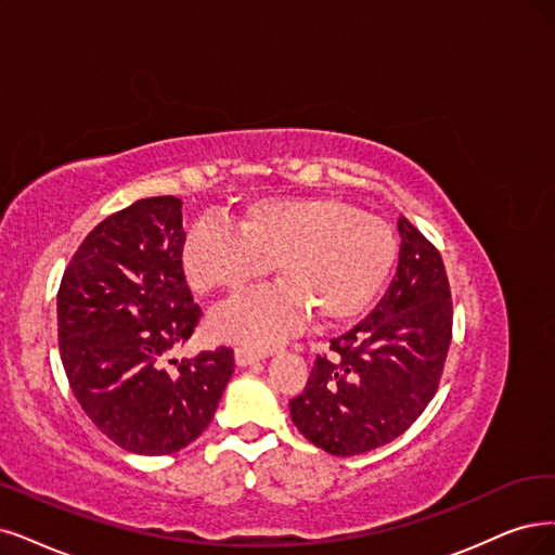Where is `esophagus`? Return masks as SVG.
Returning <instances> with one entry per match:
<instances>
[{"mask_svg":"<svg viewBox=\"0 0 555 555\" xmlns=\"http://www.w3.org/2000/svg\"><path fill=\"white\" fill-rule=\"evenodd\" d=\"M260 359H264V352L249 350V347H237V350H235V363H237L240 367H244V365H251V363H258Z\"/></svg>","mask_w":555,"mask_h":555,"instance_id":"obj_1","label":"esophagus"}]
</instances>
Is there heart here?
Segmentation results:
<instances>
[{"label": "heart", "mask_w": 555, "mask_h": 555, "mask_svg": "<svg viewBox=\"0 0 555 555\" xmlns=\"http://www.w3.org/2000/svg\"><path fill=\"white\" fill-rule=\"evenodd\" d=\"M235 235L198 223L182 244V272L201 293L235 295L274 264V291L217 311V340L267 347L295 332L306 311L318 324L354 320L391 272L398 242L384 219L334 196L262 198L233 217Z\"/></svg>", "instance_id": "1"}]
</instances>
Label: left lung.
I'll list each match as a JSON object with an SVG mask.
<instances>
[{"label": "left lung", "instance_id": "1", "mask_svg": "<svg viewBox=\"0 0 555 555\" xmlns=\"http://www.w3.org/2000/svg\"><path fill=\"white\" fill-rule=\"evenodd\" d=\"M388 291L354 330L318 357L291 400L299 433L326 453L352 457L398 439L435 398L453 336V301L439 251L404 217Z\"/></svg>", "mask_w": 555, "mask_h": 555}]
</instances>
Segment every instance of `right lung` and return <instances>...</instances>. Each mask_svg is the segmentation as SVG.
<instances>
[{"label": "right lung", "instance_id": "right-lung-1", "mask_svg": "<svg viewBox=\"0 0 555 555\" xmlns=\"http://www.w3.org/2000/svg\"><path fill=\"white\" fill-rule=\"evenodd\" d=\"M182 244V201L141 198L85 237L56 295L73 393L102 435L137 455H169L201 437L235 367L231 347L164 367L201 318Z\"/></svg>", "mask_w": 555, "mask_h": 555}]
</instances>
